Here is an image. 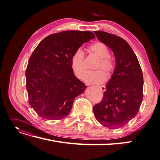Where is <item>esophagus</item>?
<instances>
[{"label": "esophagus", "mask_w": 160, "mask_h": 160, "mask_svg": "<svg viewBox=\"0 0 160 160\" xmlns=\"http://www.w3.org/2000/svg\"><path fill=\"white\" fill-rule=\"evenodd\" d=\"M98 88H99L102 92H105L106 90V87L105 86H99V87H98Z\"/></svg>", "instance_id": "34e87169"}]
</instances>
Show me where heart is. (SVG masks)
<instances>
[{
    "label": "heart",
    "instance_id": "obj_1",
    "mask_svg": "<svg viewBox=\"0 0 160 160\" xmlns=\"http://www.w3.org/2000/svg\"><path fill=\"white\" fill-rule=\"evenodd\" d=\"M89 48L94 55L99 58L96 66V69L99 70L88 73L86 78V82L88 84H94L103 83L107 80V74L103 70L108 73H111L115 68V63L109 56L108 48L103 43L95 42L91 45ZM71 67L78 78L84 79L87 69L84 64V53L82 49H78L73 52L71 59Z\"/></svg>",
    "mask_w": 160,
    "mask_h": 160
}]
</instances>
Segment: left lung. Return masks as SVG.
<instances>
[{"label": "left lung", "instance_id": "left-lung-1", "mask_svg": "<svg viewBox=\"0 0 160 160\" xmlns=\"http://www.w3.org/2000/svg\"><path fill=\"white\" fill-rule=\"evenodd\" d=\"M97 38L112 49L116 68L106 85L103 99L93 107L97 121L110 129L120 128L136 116L143 99V76L136 55L125 40L95 31Z\"/></svg>", "mask_w": 160, "mask_h": 160}]
</instances>
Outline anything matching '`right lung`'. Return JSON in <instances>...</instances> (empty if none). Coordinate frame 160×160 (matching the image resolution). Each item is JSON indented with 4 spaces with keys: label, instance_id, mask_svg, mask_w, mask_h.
I'll return each instance as SVG.
<instances>
[{
    "label": "right lung",
    "instance_id": "1",
    "mask_svg": "<svg viewBox=\"0 0 160 160\" xmlns=\"http://www.w3.org/2000/svg\"><path fill=\"white\" fill-rule=\"evenodd\" d=\"M95 38L88 31H63L47 36L30 56L26 71L29 103L38 115L59 120L71 111L87 86L77 78L72 57L83 43Z\"/></svg>",
    "mask_w": 160,
    "mask_h": 160
}]
</instances>
